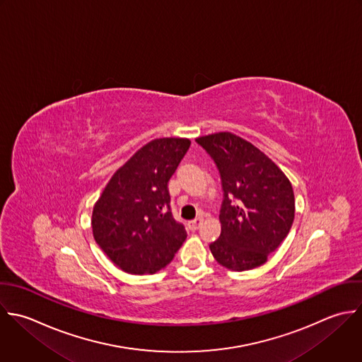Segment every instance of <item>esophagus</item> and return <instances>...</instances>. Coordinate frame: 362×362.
I'll return each mask as SVG.
<instances>
[{
  "instance_id": "obj_1",
  "label": "esophagus",
  "mask_w": 362,
  "mask_h": 362,
  "mask_svg": "<svg viewBox=\"0 0 362 362\" xmlns=\"http://www.w3.org/2000/svg\"><path fill=\"white\" fill-rule=\"evenodd\" d=\"M202 223H203V217H196L194 220H192V221L189 223V228H190L192 231H196V230L200 227Z\"/></svg>"
}]
</instances>
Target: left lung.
<instances>
[{
  "instance_id": "obj_1",
  "label": "left lung",
  "mask_w": 362,
  "mask_h": 362,
  "mask_svg": "<svg viewBox=\"0 0 362 362\" xmlns=\"http://www.w3.org/2000/svg\"><path fill=\"white\" fill-rule=\"evenodd\" d=\"M196 141L214 159L224 190L221 234L210 244L213 257L230 271L261 267L293 224L292 183L271 158L235 134L217 132Z\"/></svg>"
}]
</instances>
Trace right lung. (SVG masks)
<instances>
[{
    "instance_id": "right-lung-1",
    "label": "right lung",
    "mask_w": 362,
    "mask_h": 362,
    "mask_svg": "<svg viewBox=\"0 0 362 362\" xmlns=\"http://www.w3.org/2000/svg\"><path fill=\"white\" fill-rule=\"evenodd\" d=\"M190 146L187 138H158L138 149L110 179L93 207V237L124 272L165 268L187 233L170 211L168 183Z\"/></svg>"
}]
</instances>
